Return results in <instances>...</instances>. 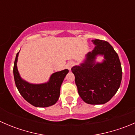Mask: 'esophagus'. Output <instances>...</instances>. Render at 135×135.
Masks as SVG:
<instances>
[{
  "mask_svg": "<svg viewBox=\"0 0 135 135\" xmlns=\"http://www.w3.org/2000/svg\"><path fill=\"white\" fill-rule=\"evenodd\" d=\"M73 65H74V63H73V62H68L67 65H66V68H67V69H69V70H70V69H71L72 66H73Z\"/></svg>",
  "mask_w": 135,
  "mask_h": 135,
  "instance_id": "esophagus-1",
  "label": "esophagus"
}]
</instances>
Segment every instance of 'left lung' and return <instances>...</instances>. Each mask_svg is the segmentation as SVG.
<instances>
[{
    "instance_id": "1",
    "label": "left lung",
    "mask_w": 135,
    "mask_h": 135,
    "mask_svg": "<svg viewBox=\"0 0 135 135\" xmlns=\"http://www.w3.org/2000/svg\"><path fill=\"white\" fill-rule=\"evenodd\" d=\"M91 42L95 46L93 50L71 70L81 99L89 104H103L109 101L120 86L122 66L118 55L108 42L99 39ZM98 56L103 57L101 62L96 61Z\"/></svg>"
}]
</instances>
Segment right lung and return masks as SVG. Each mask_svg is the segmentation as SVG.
Masks as SVG:
<instances>
[{"mask_svg": "<svg viewBox=\"0 0 135 135\" xmlns=\"http://www.w3.org/2000/svg\"><path fill=\"white\" fill-rule=\"evenodd\" d=\"M19 53L20 51L16 55L13 71L15 83L20 93L35 107L43 108L55 104L59 98L60 88L69 70L65 69L53 73L47 82L31 84L23 80L19 73L17 66Z\"/></svg>", "mask_w": 135, "mask_h": 135, "instance_id": "right-lung-1", "label": "right lung"}]
</instances>
